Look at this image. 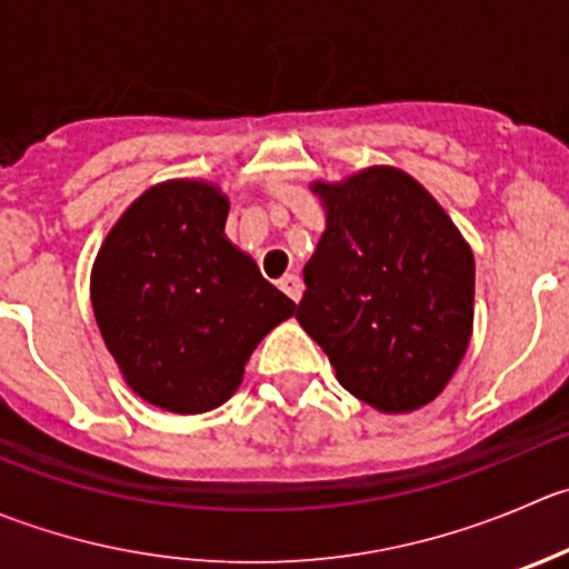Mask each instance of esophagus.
I'll return each mask as SVG.
<instances>
[{"label":"esophagus","mask_w":569,"mask_h":569,"mask_svg":"<svg viewBox=\"0 0 569 569\" xmlns=\"http://www.w3.org/2000/svg\"><path fill=\"white\" fill-rule=\"evenodd\" d=\"M278 286L286 291V297H291L295 302L302 297V280L297 278V274H283Z\"/></svg>","instance_id":"obj_1"}]
</instances>
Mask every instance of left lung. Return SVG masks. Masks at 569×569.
Segmentation results:
<instances>
[{
    "instance_id": "obj_1",
    "label": "left lung",
    "mask_w": 569,
    "mask_h": 569,
    "mask_svg": "<svg viewBox=\"0 0 569 569\" xmlns=\"http://www.w3.org/2000/svg\"><path fill=\"white\" fill-rule=\"evenodd\" d=\"M325 233L302 269L297 322L350 395L383 413L428 406L472 336L476 258L411 174L369 167L311 183Z\"/></svg>"
}]
</instances>
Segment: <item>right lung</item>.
I'll return each mask as SVG.
<instances>
[{"label": "right lung", "mask_w": 569, "mask_h": 569, "mask_svg": "<svg viewBox=\"0 0 569 569\" xmlns=\"http://www.w3.org/2000/svg\"><path fill=\"white\" fill-rule=\"evenodd\" d=\"M228 197L206 180H167L104 236L91 306L104 347L141 400L202 413L239 389L258 341L297 311L224 236Z\"/></svg>", "instance_id": "right-lung-1"}]
</instances>
